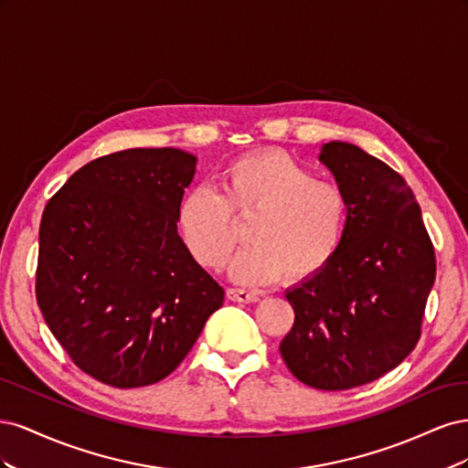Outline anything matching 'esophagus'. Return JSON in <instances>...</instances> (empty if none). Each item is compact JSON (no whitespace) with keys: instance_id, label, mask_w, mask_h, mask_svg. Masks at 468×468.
Returning <instances> with one entry per match:
<instances>
[{"instance_id":"esophagus-1","label":"esophagus","mask_w":468,"mask_h":468,"mask_svg":"<svg viewBox=\"0 0 468 468\" xmlns=\"http://www.w3.org/2000/svg\"><path fill=\"white\" fill-rule=\"evenodd\" d=\"M226 294H229V299L234 301V303H256L260 299L258 292L248 291V289H234V287H230L229 291H226Z\"/></svg>"}]
</instances>
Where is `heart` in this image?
<instances>
[{
	"label": "heart",
	"mask_w": 468,
	"mask_h": 468,
	"mask_svg": "<svg viewBox=\"0 0 468 468\" xmlns=\"http://www.w3.org/2000/svg\"><path fill=\"white\" fill-rule=\"evenodd\" d=\"M256 215L248 242L230 263V275L244 285H267L289 273L314 275L342 246L349 201L334 181L316 179L308 167L281 152L253 154L222 169L218 193L195 186L177 205L183 246L203 267L218 269L238 244L235 218Z\"/></svg>",
	"instance_id": "b5f03b06"
}]
</instances>
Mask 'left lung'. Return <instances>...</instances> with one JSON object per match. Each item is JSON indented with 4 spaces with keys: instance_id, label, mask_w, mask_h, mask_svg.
<instances>
[{
    "instance_id": "left-lung-1",
    "label": "left lung",
    "mask_w": 468,
    "mask_h": 468,
    "mask_svg": "<svg viewBox=\"0 0 468 468\" xmlns=\"http://www.w3.org/2000/svg\"><path fill=\"white\" fill-rule=\"evenodd\" d=\"M318 160L347 195V230L322 271L287 289L294 324L279 351L304 385L347 390L392 371L416 347L435 253L400 174L339 140L324 144Z\"/></svg>"
}]
</instances>
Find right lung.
Listing matches in <instances>:
<instances>
[{
  "label": "right lung",
  "instance_id": "right-lung-1",
  "mask_svg": "<svg viewBox=\"0 0 468 468\" xmlns=\"http://www.w3.org/2000/svg\"><path fill=\"white\" fill-rule=\"evenodd\" d=\"M197 155L133 148L69 177L42 212L37 301L83 373L117 388L176 371L224 289L177 234Z\"/></svg>",
  "mask_w": 468,
  "mask_h": 468
}]
</instances>
